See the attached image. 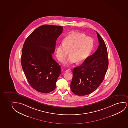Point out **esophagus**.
<instances>
[{
	"label": "esophagus",
	"instance_id": "1",
	"mask_svg": "<svg viewBox=\"0 0 128 128\" xmlns=\"http://www.w3.org/2000/svg\"><path fill=\"white\" fill-rule=\"evenodd\" d=\"M70 71H71V70L70 69H68V70H65V72H70Z\"/></svg>",
	"mask_w": 128,
	"mask_h": 128
}]
</instances>
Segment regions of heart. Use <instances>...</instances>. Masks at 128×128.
Wrapping results in <instances>:
<instances>
[{
    "mask_svg": "<svg viewBox=\"0 0 128 128\" xmlns=\"http://www.w3.org/2000/svg\"><path fill=\"white\" fill-rule=\"evenodd\" d=\"M93 41L84 34L72 33L64 39L63 44H59L56 49V55L60 62H62L68 54V59L64 62L65 64L76 62L80 63L86 60L90 53L93 47Z\"/></svg>",
    "mask_w": 128,
    "mask_h": 128,
    "instance_id": "heart-1",
    "label": "heart"
}]
</instances>
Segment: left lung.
I'll return each instance as SVG.
<instances>
[{
	"mask_svg": "<svg viewBox=\"0 0 128 128\" xmlns=\"http://www.w3.org/2000/svg\"><path fill=\"white\" fill-rule=\"evenodd\" d=\"M99 45L92 55L73 70L70 84L72 92L78 96L90 94L99 87L104 80L108 67V58L105 43L97 32Z\"/></svg>",
	"mask_w": 128,
	"mask_h": 128,
	"instance_id": "1",
	"label": "left lung"
}]
</instances>
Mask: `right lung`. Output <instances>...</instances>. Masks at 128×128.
I'll list each match as a JSON object with an SVG mask.
<instances>
[{
  "instance_id": "1",
  "label": "right lung",
  "mask_w": 128,
  "mask_h": 128,
  "mask_svg": "<svg viewBox=\"0 0 128 128\" xmlns=\"http://www.w3.org/2000/svg\"><path fill=\"white\" fill-rule=\"evenodd\" d=\"M63 30L62 26L42 25L28 37L23 46L22 68L29 84L39 92L53 91L62 73L60 66L52 58V54Z\"/></svg>"
}]
</instances>
